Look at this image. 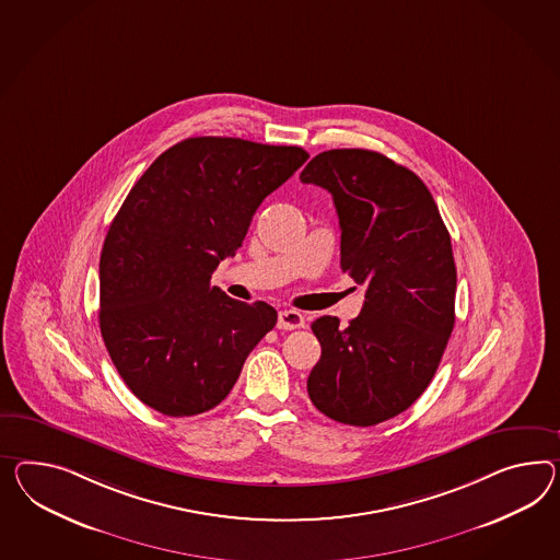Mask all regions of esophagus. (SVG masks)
<instances>
[{
    "label": "esophagus",
    "instance_id": "34e87169",
    "mask_svg": "<svg viewBox=\"0 0 560 560\" xmlns=\"http://www.w3.org/2000/svg\"><path fill=\"white\" fill-rule=\"evenodd\" d=\"M304 327V316L299 311H280L278 329L292 330Z\"/></svg>",
    "mask_w": 560,
    "mask_h": 560
}]
</instances>
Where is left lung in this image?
<instances>
[{"label": "left lung", "mask_w": 560, "mask_h": 560, "mask_svg": "<svg viewBox=\"0 0 560 560\" xmlns=\"http://www.w3.org/2000/svg\"><path fill=\"white\" fill-rule=\"evenodd\" d=\"M301 180L332 195L341 270L365 287L347 327L329 315L311 325L323 353L306 389L323 415L373 427L422 396L445 353L457 290L451 235L427 185L380 152H320Z\"/></svg>", "instance_id": "8db88e82"}]
</instances>
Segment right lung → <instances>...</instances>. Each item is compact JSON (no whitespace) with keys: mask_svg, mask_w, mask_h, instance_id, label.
I'll use <instances>...</instances> for the list:
<instances>
[{"mask_svg":"<svg viewBox=\"0 0 560 560\" xmlns=\"http://www.w3.org/2000/svg\"><path fill=\"white\" fill-rule=\"evenodd\" d=\"M308 160L299 145L188 138L150 164L117 211L100 259V327L115 370L162 415L215 408L273 329L266 302L211 287L261 201Z\"/></svg>","mask_w":560,"mask_h":560,"instance_id":"1","label":"right lung"}]
</instances>
